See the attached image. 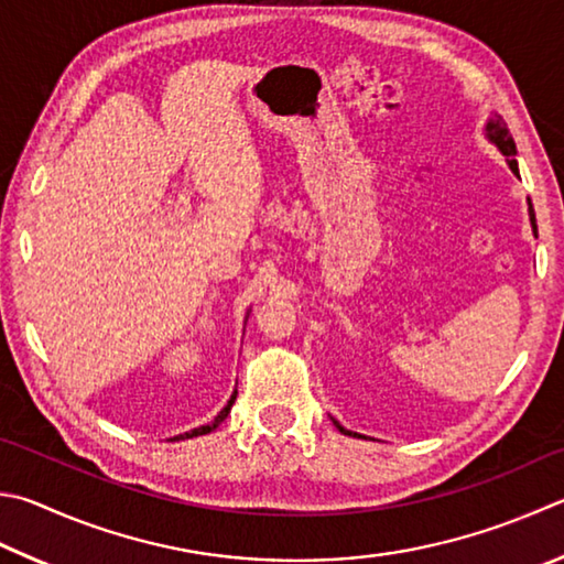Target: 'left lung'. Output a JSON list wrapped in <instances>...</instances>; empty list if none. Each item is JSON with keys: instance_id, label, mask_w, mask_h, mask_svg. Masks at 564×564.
Listing matches in <instances>:
<instances>
[{"instance_id": "1", "label": "left lung", "mask_w": 564, "mask_h": 564, "mask_svg": "<svg viewBox=\"0 0 564 564\" xmlns=\"http://www.w3.org/2000/svg\"><path fill=\"white\" fill-rule=\"evenodd\" d=\"M486 132H488V138L496 142L498 150L503 152V155L508 158L510 170H513L516 175H518V162H516V158H513V155H516V142H513V135H510V132H508V126L503 122V118H500V116L490 118L488 126H486ZM530 221H532V231L538 234V224H535V214H532V204H530ZM335 426L340 429L343 434H352V432H347V429H343L337 422H335ZM355 436H357V434H355Z\"/></svg>"}]
</instances>
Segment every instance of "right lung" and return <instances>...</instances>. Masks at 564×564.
I'll return each mask as SVG.
<instances>
[{
	"mask_svg": "<svg viewBox=\"0 0 564 564\" xmlns=\"http://www.w3.org/2000/svg\"><path fill=\"white\" fill-rule=\"evenodd\" d=\"M234 399H237V392H234L231 394V399H229V402H227V406H224L221 409V412L217 414V419H214V422L212 424H207V426H199V429H192V432H187V434H180V436H175L177 438V442H182V438H194V436H202V434H209L212 432V429H217L221 422H224V419H227L229 416V412H231V404H234Z\"/></svg>",
	"mask_w": 564,
	"mask_h": 564,
	"instance_id": "add662e5",
	"label": "right lung"
}]
</instances>
